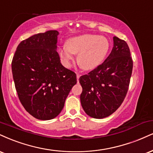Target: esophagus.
<instances>
[{
	"mask_svg": "<svg viewBox=\"0 0 153 153\" xmlns=\"http://www.w3.org/2000/svg\"><path fill=\"white\" fill-rule=\"evenodd\" d=\"M76 76H77V81H79V78H80V74H78H78H77L76 75Z\"/></svg>",
	"mask_w": 153,
	"mask_h": 153,
	"instance_id": "34e87169",
	"label": "esophagus"
}]
</instances>
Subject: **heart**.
<instances>
[{"mask_svg": "<svg viewBox=\"0 0 153 153\" xmlns=\"http://www.w3.org/2000/svg\"><path fill=\"white\" fill-rule=\"evenodd\" d=\"M110 48L105 37L95 34H84L67 40L66 45L59 49V54L66 66L70 67L74 61V54L78 55V63L86 71L98 67L103 62Z\"/></svg>", "mask_w": 153, "mask_h": 153, "instance_id": "b5f03b06", "label": "heart"}]
</instances>
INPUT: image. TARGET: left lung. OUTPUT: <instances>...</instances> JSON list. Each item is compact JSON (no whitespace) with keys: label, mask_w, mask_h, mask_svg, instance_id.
<instances>
[{"label":"left lung","mask_w":153,"mask_h":153,"mask_svg":"<svg viewBox=\"0 0 153 153\" xmlns=\"http://www.w3.org/2000/svg\"><path fill=\"white\" fill-rule=\"evenodd\" d=\"M113 41L111 53L105 61L79 79L82 88V107L94 118H104L116 111L129 88L133 66L130 48L116 36Z\"/></svg>","instance_id":"8db88e82"}]
</instances>
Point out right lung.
Instances as JSON below:
<instances>
[{
    "instance_id": "obj_1",
    "label": "right lung",
    "mask_w": 153,
    "mask_h": 153,
    "mask_svg": "<svg viewBox=\"0 0 153 153\" xmlns=\"http://www.w3.org/2000/svg\"><path fill=\"white\" fill-rule=\"evenodd\" d=\"M57 30L32 36L18 45L11 68L18 98L38 120L58 116L77 82L76 74L62 65L57 48Z\"/></svg>"
}]
</instances>
